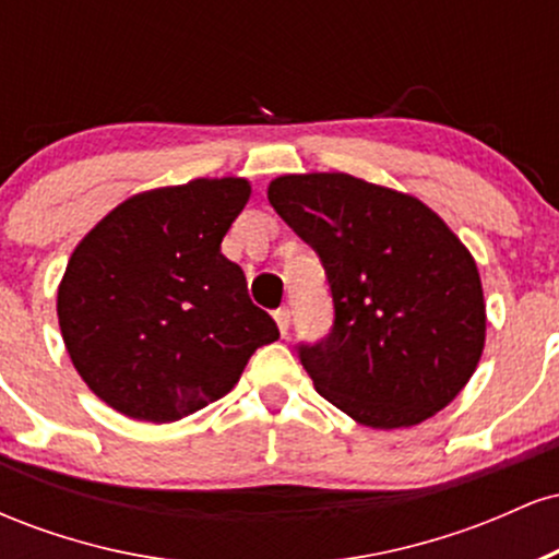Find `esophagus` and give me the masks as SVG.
I'll use <instances>...</instances> for the list:
<instances>
[{
	"instance_id": "esophagus-1",
	"label": "esophagus",
	"mask_w": 559,
	"mask_h": 559,
	"mask_svg": "<svg viewBox=\"0 0 559 559\" xmlns=\"http://www.w3.org/2000/svg\"><path fill=\"white\" fill-rule=\"evenodd\" d=\"M273 318H275V323H278V331L286 336L288 325H292V312H288V307H281V310H275Z\"/></svg>"
}]
</instances>
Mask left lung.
<instances>
[{"mask_svg":"<svg viewBox=\"0 0 559 559\" xmlns=\"http://www.w3.org/2000/svg\"><path fill=\"white\" fill-rule=\"evenodd\" d=\"M267 199L329 275L333 329L299 346L318 394L378 431L433 418L484 355L471 249L418 197L349 173H286Z\"/></svg>","mask_w":559,"mask_h":559,"instance_id":"1","label":"left lung"}]
</instances>
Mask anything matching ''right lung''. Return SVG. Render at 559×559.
I'll list each match as a JSON object with an SVG mask.
<instances>
[{"mask_svg":"<svg viewBox=\"0 0 559 559\" xmlns=\"http://www.w3.org/2000/svg\"><path fill=\"white\" fill-rule=\"evenodd\" d=\"M247 178L141 191L79 241L57 288L70 362L133 420L173 423L226 396L278 325L221 252Z\"/></svg>","mask_w":559,"mask_h":559,"instance_id":"add662e5","label":"right lung"}]
</instances>
